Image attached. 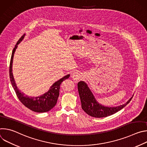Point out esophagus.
Here are the masks:
<instances>
[{
    "instance_id": "34e87169",
    "label": "esophagus",
    "mask_w": 147,
    "mask_h": 147,
    "mask_svg": "<svg viewBox=\"0 0 147 147\" xmlns=\"http://www.w3.org/2000/svg\"><path fill=\"white\" fill-rule=\"evenodd\" d=\"M81 77V74H79V73H74L73 74V75H72V78H73V80H74L75 81H76V82L80 80Z\"/></svg>"
}]
</instances>
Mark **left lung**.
I'll return each mask as SVG.
<instances>
[{"label": "left lung", "instance_id": "left-lung-1", "mask_svg": "<svg viewBox=\"0 0 147 147\" xmlns=\"http://www.w3.org/2000/svg\"><path fill=\"white\" fill-rule=\"evenodd\" d=\"M77 87L82 109L87 114L94 117L100 118L111 116L122 109L132 99L131 97L126 103L117 107H107L101 105L96 102L86 82L84 81L78 82Z\"/></svg>", "mask_w": 147, "mask_h": 147}]
</instances>
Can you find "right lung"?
Segmentation results:
<instances>
[{"instance_id":"add662e5","label":"right lung","mask_w":147,"mask_h":147,"mask_svg":"<svg viewBox=\"0 0 147 147\" xmlns=\"http://www.w3.org/2000/svg\"><path fill=\"white\" fill-rule=\"evenodd\" d=\"M25 36L24 34L22 37L18 40L15 47L14 48L10 62V67H9V75L11 83V85L15 91L16 95L17 96L18 99L20 100L24 105L27 107L28 109L37 113H44L48 112L51 110L57 103V99L59 95V89L60 86L63 81L69 78L70 75L68 74L64 77L61 78L59 81L55 82L53 86L51 87L50 90L47 93L44 94L43 95L38 96V97H28L26 96L24 94L20 92V90L17 88L16 84L15 83L13 73H12V63L14 56V53L17 47V45L20 44L21 41L23 40Z\"/></svg>"}]
</instances>
